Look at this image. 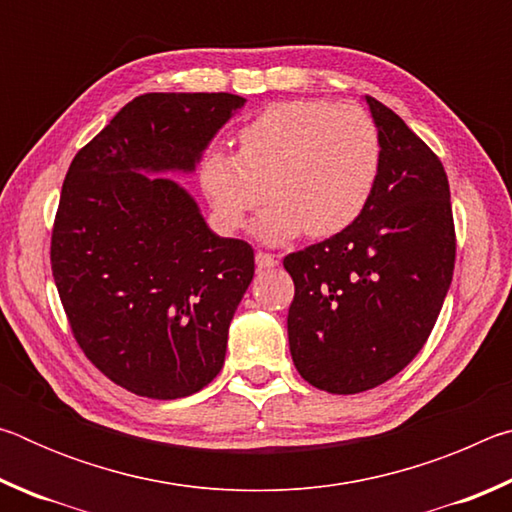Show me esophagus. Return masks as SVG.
<instances>
[{
  "label": "esophagus",
  "mask_w": 512,
  "mask_h": 512,
  "mask_svg": "<svg viewBox=\"0 0 512 512\" xmlns=\"http://www.w3.org/2000/svg\"><path fill=\"white\" fill-rule=\"evenodd\" d=\"M255 264H257L259 268H273V266H277V257L271 255V253H264V250H257Z\"/></svg>",
  "instance_id": "1"
}]
</instances>
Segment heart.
I'll return each instance as SVG.
<instances>
[{"label": "heart", "instance_id": "heart-1", "mask_svg": "<svg viewBox=\"0 0 512 512\" xmlns=\"http://www.w3.org/2000/svg\"><path fill=\"white\" fill-rule=\"evenodd\" d=\"M239 151L212 149L198 167L207 203L223 230L244 228L268 196L257 235L287 241L332 237L359 219L375 192L381 135L352 103L296 99L264 108L237 135Z\"/></svg>", "mask_w": 512, "mask_h": 512}]
</instances>
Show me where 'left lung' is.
I'll return each instance as SVG.
<instances>
[{"instance_id": "1", "label": "left lung", "mask_w": 512, "mask_h": 512, "mask_svg": "<svg viewBox=\"0 0 512 512\" xmlns=\"http://www.w3.org/2000/svg\"><path fill=\"white\" fill-rule=\"evenodd\" d=\"M381 169L366 210L339 235L284 257L296 284L289 348L302 379L352 395L384 384L427 343L452 284L456 230L443 162L366 97Z\"/></svg>"}]
</instances>
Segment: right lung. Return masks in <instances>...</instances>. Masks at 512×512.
I'll return each instance as SVG.
<instances>
[{"label": "right lung", "mask_w": 512, "mask_h": 512, "mask_svg": "<svg viewBox=\"0 0 512 512\" xmlns=\"http://www.w3.org/2000/svg\"><path fill=\"white\" fill-rule=\"evenodd\" d=\"M244 101L228 92L135 97L63 180L49 250L60 302L85 357L135 395L178 400L223 368L253 248L216 237L183 187L142 171H192Z\"/></svg>", "instance_id": "obj_1"}]
</instances>
